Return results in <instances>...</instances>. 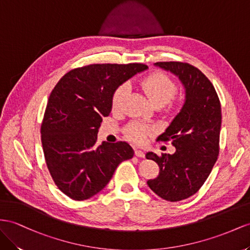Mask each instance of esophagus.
I'll return each mask as SVG.
<instances>
[{
  "instance_id": "1",
  "label": "esophagus",
  "mask_w": 250,
  "mask_h": 250,
  "mask_svg": "<svg viewBox=\"0 0 250 250\" xmlns=\"http://www.w3.org/2000/svg\"><path fill=\"white\" fill-rule=\"evenodd\" d=\"M135 155H136L137 157H142V158H144V157H145V153H144L142 150L135 149Z\"/></svg>"
}]
</instances>
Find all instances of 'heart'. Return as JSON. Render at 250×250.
I'll return each instance as SVG.
<instances>
[{"mask_svg": "<svg viewBox=\"0 0 250 250\" xmlns=\"http://www.w3.org/2000/svg\"><path fill=\"white\" fill-rule=\"evenodd\" d=\"M142 86L152 104H161L164 105L168 104L176 91L175 83L163 73H155L148 76L143 80ZM127 91H129L127 84H121L116 88L112 98V104L114 108H118L123 104ZM152 132L153 127L140 123H133L126 129L127 135L133 142L137 144L144 143L146 136Z\"/></svg>", "mask_w": 250, "mask_h": 250, "instance_id": "heart-1", "label": "heart"}]
</instances>
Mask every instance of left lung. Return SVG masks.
Here are the masks:
<instances>
[{
    "label": "left lung",
    "instance_id": "left-lung-1",
    "mask_svg": "<svg viewBox=\"0 0 250 250\" xmlns=\"http://www.w3.org/2000/svg\"><path fill=\"white\" fill-rule=\"evenodd\" d=\"M154 65L176 76L185 89L182 105L157 140H171L176 151L146 157L159 166V175L146 182L159 197L169 202L185 200L207 180L219 155L222 124L221 104L215 89L200 69L183 62H157Z\"/></svg>",
    "mask_w": 250,
    "mask_h": 250
}]
</instances>
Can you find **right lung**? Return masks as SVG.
<instances>
[{"instance_id": "1", "label": "right lung", "mask_w": 250, "mask_h": 250, "mask_svg": "<svg viewBox=\"0 0 250 250\" xmlns=\"http://www.w3.org/2000/svg\"><path fill=\"white\" fill-rule=\"evenodd\" d=\"M148 66L140 63L91 64L57 83L41 125L44 157L55 184L75 201L104 189L118 165L134 155L125 142L96 146L102 117L110 115L116 88Z\"/></svg>"}]
</instances>
